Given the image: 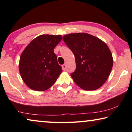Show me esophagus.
I'll return each instance as SVG.
<instances>
[{"label":"esophagus","instance_id":"34e87169","mask_svg":"<svg viewBox=\"0 0 132 132\" xmlns=\"http://www.w3.org/2000/svg\"><path fill=\"white\" fill-rule=\"evenodd\" d=\"M66 64H63V65L62 66V69H63V70H65V69H66Z\"/></svg>","mask_w":132,"mask_h":132}]
</instances>
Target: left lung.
Masks as SVG:
<instances>
[{"mask_svg":"<svg viewBox=\"0 0 132 132\" xmlns=\"http://www.w3.org/2000/svg\"><path fill=\"white\" fill-rule=\"evenodd\" d=\"M63 39L75 56L76 69L70 75L75 83L87 91L101 87L113 66L108 45L98 38L84 32L64 35Z\"/></svg>","mask_w":132,"mask_h":132,"instance_id":"obj_1","label":"left lung"}]
</instances>
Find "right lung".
I'll use <instances>...</instances> for the list:
<instances>
[{
	"mask_svg": "<svg viewBox=\"0 0 132 132\" xmlns=\"http://www.w3.org/2000/svg\"><path fill=\"white\" fill-rule=\"evenodd\" d=\"M62 35L44 34L34 38L20 57L19 71L23 81L33 90L42 91L54 84L62 70L53 50Z\"/></svg>",
	"mask_w": 132,
	"mask_h": 132,
	"instance_id": "right-lung-1",
	"label": "right lung"
}]
</instances>
